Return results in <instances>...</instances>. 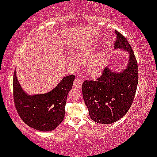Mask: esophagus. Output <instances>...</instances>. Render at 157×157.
I'll list each match as a JSON object with an SVG mask.
<instances>
[{
	"label": "esophagus",
	"instance_id": "obj_1",
	"mask_svg": "<svg viewBox=\"0 0 157 157\" xmlns=\"http://www.w3.org/2000/svg\"><path fill=\"white\" fill-rule=\"evenodd\" d=\"M83 83V81L81 78H76L74 81V86L77 88H81Z\"/></svg>",
	"mask_w": 157,
	"mask_h": 157
}]
</instances>
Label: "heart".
<instances>
[{
    "label": "heart",
    "mask_w": 157,
    "mask_h": 157,
    "mask_svg": "<svg viewBox=\"0 0 157 157\" xmlns=\"http://www.w3.org/2000/svg\"><path fill=\"white\" fill-rule=\"evenodd\" d=\"M96 41H92L82 47L76 48L72 53V58L68 62L74 68H78V64L87 65L88 71L91 76H98L104 71L106 65V56L104 52L95 54Z\"/></svg>",
    "instance_id": "obj_1"
}]
</instances>
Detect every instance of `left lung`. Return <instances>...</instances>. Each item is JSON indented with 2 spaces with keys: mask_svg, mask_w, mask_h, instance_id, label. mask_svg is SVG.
I'll use <instances>...</instances> for the list:
<instances>
[{
  "mask_svg": "<svg viewBox=\"0 0 157 157\" xmlns=\"http://www.w3.org/2000/svg\"><path fill=\"white\" fill-rule=\"evenodd\" d=\"M117 35L115 50L128 53L125 68L115 71L107 66L96 81H85L82 92L85 104L93 121L109 124L124 116L132 106L136 92L138 69L136 59L127 40L115 30Z\"/></svg>",
  "mask_w": 157,
  "mask_h": 157,
  "instance_id": "left-lung-1",
  "label": "left lung"
}]
</instances>
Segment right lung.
<instances>
[{"label":"right lung","mask_w":157,"mask_h":157,"mask_svg":"<svg viewBox=\"0 0 157 157\" xmlns=\"http://www.w3.org/2000/svg\"><path fill=\"white\" fill-rule=\"evenodd\" d=\"M74 79V75L65 76L50 92L29 94L21 86L15 69L13 95L16 109L21 120L28 126L40 132L55 129L65 117L67 97Z\"/></svg>","instance_id":"obj_1"}]
</instances>
